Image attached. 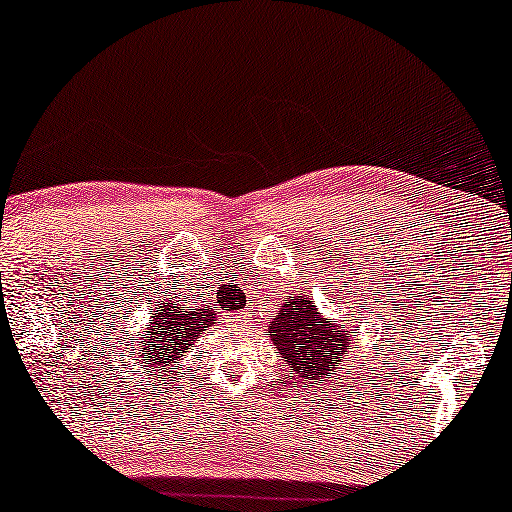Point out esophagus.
Returning a JSON list of instances; mask_svg holds the SVG:
<instances>
[{
	"label": "esophagus",
	"mask_w": 512,
	"mask_h": 512,
	"mask_svg": "<svg viewBox=\"0 0 512 512\" xmlns=\"http://www.w3.org/2000/svg\"><path fill=\"white\" fill-rule=\"evenodd\" d=\"M231 322H238L240 324V322H243V315H240V312H236V315L231 317Z\"/></svg>",
	"instance_id": "obj_1"
}]
</instances>
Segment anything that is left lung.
Segmentation results:
<instances>
[{"mask_svg":"<svg viewBox=\"0 0 512 512\" xmlns=\"http://www.w3.org/2000/svg\"><path fill=\"white\" fill-rule=\"evenodd\" d=\"M269 336L298 379L324 381L341 367L348 353L346 324L334 329L305 295H293L269 322Z\"/></svg>","mask_w":512,"mask_h":512,"instance_id":"obj_1","label":"left lung"}]
</instances>
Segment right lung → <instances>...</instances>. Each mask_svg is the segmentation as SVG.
Returning a JSON list of instances; mask_svg holds the SVG:
<instances>
[{"label": "right lung", "mask_w": 512, "mask_h": 512, "mask_svg": "<svg viewBox=\"0 0 512 512\" xmlns=\"http://www.w3.org/2000/svg\"><path fill=\"white\" fill-rule=\"evenodd\" d=\"M214 324H217V317L212 310H195L186 315L174 307L171 300L169 303L162 300V307H157L155 317L147 324L145 338H140L138 343H145L143 355L155 357V362L166 369L178 355L193 346L195 336H200Z\"/></svg>", "instance_id": "1"}]
</instances>
